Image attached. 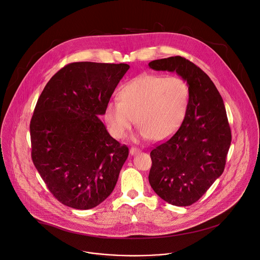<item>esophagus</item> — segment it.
Returning <instances> with one entry per match:
<instances>
[{"mask_svg":"<svg viewBox=\"0 0 260 260\" xmlns=\"http://www.w3.org/2000/svg\"><path fill=\"white\" fill-rule=\"evenodd\" d=\"M138 153H140V149H138V148H131V150H129V154L131 155H136Z\"/></svg>","mask_w":260,"mask_h":260,"instance_id":"obj_1","label":"esophagus"}]
</instances>
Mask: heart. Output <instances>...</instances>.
<instances>
[{"mask_svg": "<svg viewBox=\"0 0 260 260\" xmlns=\"http://www.w3.org/2000/svg\"><path fill=\"white\" fill-rule=\"evenodd\" d=\"M189 101L190 89L183 78L143 74L120 88L118 102L106 104L104 120L117 140L126 136L135 120L142 138L163 140L179 128Z\"/></svg>", "mask_w": 260, "mask_h": 260, "instance_id": "heart-1", "label": "heart"}]
</instances>
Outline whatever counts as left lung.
<instances>
[{
  "label": "left lung",
  "instance_id": "obj_1",
  "mask_svg": "<svg viewBox=\"0 0 260 260\" xmlns=\"http://www.w3.org/2000/svg\"><path fill=\"white\" fill-rule=\"evenodd\" d=\"M155 71L176 72L190 89L187 114L179 129L151 151L149 182L165 202L187 207L198 202L226 165L232 135L223 99L210 77L176 55L149 62Z\"/></svg>",
  "mask_w": 260,
  "mask_h": 260
}]
</instances>
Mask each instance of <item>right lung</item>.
I'll return each instance as SVG.
<instances>
[{
  "instance_id": "right-lung-1",
  "label": "right lung",
  "mask_w": 260,
  "mask_h": 260,
  "mask_svg": "<svg viewBox=\"0 0 260 260\" xmlns=\"http://www.w3.org/2000/svg\"><path fill=\"white\" fill-rule=\"evenodd\" d=\"M129 66L92 61L61 68L41 92L30 121L31 158L62 205L89 210L113 191L128 148L99 119Z\"/></svg>"
}]
</instances>
